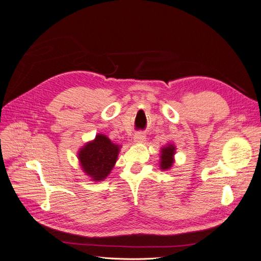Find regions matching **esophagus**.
<instances>
[{
	"label": "esophagus",
	"instance_id": "esophagus-1",
	"mask_svg": "<svg viewBox=\"0 0 261 261\" xmlns=\"http://www.w3.org/2000/svg\"><path fill=\"white\" fill-rule=\"evenodd\" d=\"M134 142H137V143H142L143 141L145 140V136H144V133L143 132H137L136 134H134Z\"/></svg>",
	"mask_w": 261,
	"mask_h": 261
}]
</instances>
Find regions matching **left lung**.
<instances>
[{"label": "left lung", "instance_id": "obj_1", "mask_svg": "<svg viewBox=\"0 0 261 261\" xmlns=\"http://www.w3.org/2000/svg\"><path fill=\"white\" fill-rule=\"evenodd\" d=\"M176 147L173 143H167V145L161 148L159 153V167L162 170L171 169L172 165L174 164V155Z\"/></svg>", "mask_w": 261, "mask_h": 261}]
</instances>
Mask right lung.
<instances>
[{
  "instance_id": "add662e5",
  "label": "right lung",
  "mask_w": 261,
  "mask_h": 261,
  "mask_svg": "<svg viewBox=\"0 0 261 261\" xmlns=\"http://www.w3.org/2000/svg\"><path fill=\"white\" fill-rule=\"evenodd\" d=\"M120 148L105 134H96L94 140L87 142L78 150L77 157L83 172L94 182L105 180L113 170Z\"/></svg>"
}]
</instances>
